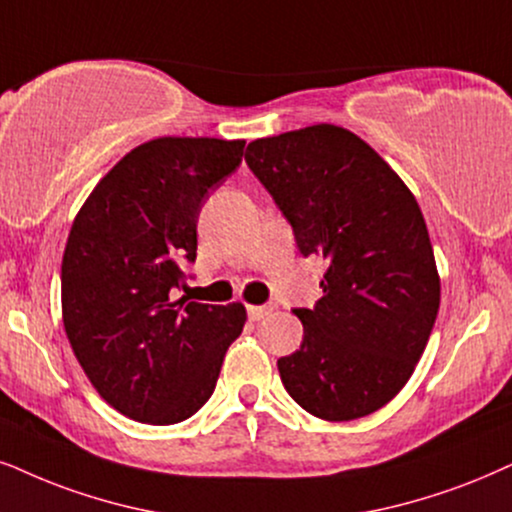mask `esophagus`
Listing matches in <instances>:
<instances>
[{
	"label": "esophagus",
	"mask_w": 512,
	"mask_h": 512,
	"mask_svg": "<svg viewBox=\"0 0 512 512\" xmlns=\"http://www.w3.org/2000/svg\"><path fill=\"white\" fill-rule=\"evenodd\" d=\"M274 312H276V304H271V302L269 304H250V307H248L250 321H262Z\"/></svg>",
	"instance_id": "34e87169"
}]
</instances>
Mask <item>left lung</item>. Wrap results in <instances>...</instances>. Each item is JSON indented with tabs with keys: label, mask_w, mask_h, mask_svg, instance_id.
Segmentation results:
<instances>
[{
	"label": "left lung",
	"mask_w": 512,
	"mask_h": 512,
	"mask_svg": "<svg viewBox=\"0 0 512 512\" xmlns=\"http://www.w3.org/2000/svg\"><path fill=\"white\" fill-rule=\"evenodd\" d=\"M245 163L302 255L326 260L323 297L295 309L302 345L278 359L288 394L333 423L383 409L416 371L442 293L416 196L364 139L326 122L250 141Z\"/></svg>",
	"instance_id": "obj_1"
}]
</instances>
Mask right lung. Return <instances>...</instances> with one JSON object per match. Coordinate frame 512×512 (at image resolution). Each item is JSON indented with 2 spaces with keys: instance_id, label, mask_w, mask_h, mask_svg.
<instances>
[{
  "instance_id": "add662e5",
  "label": "right lung",
  "mask_w": 512,
  "mask_h": 512,
  "mask_svg": "<svg viewBox=\"0 0 512 512\" xmlns=\"http://www.w3.org/2000/svg\"><path fill=\"white\" fill-rule=\"evenodd\" d=\"M243 139L158 137L113 165L70 226L63 328L84 375L122 416L191 418L215 392L245 319L241 302H174L196 260L205 198L241 165Z\"/></svg>"
}]
</instances>
